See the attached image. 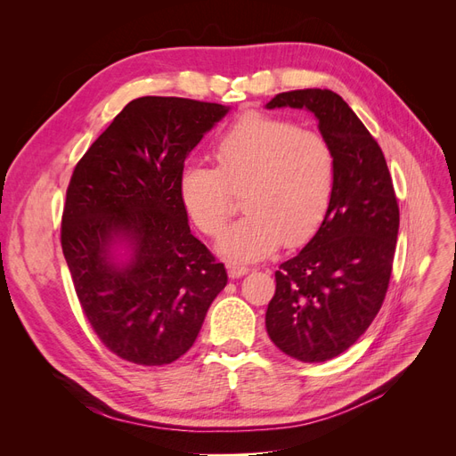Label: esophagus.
Here are the masks:
<instances>
[{
    "label": "esophagus",
    "mask_w": 456,
    "mask_h": 456,
    "mask_svg": "<svg viewBox=\"0 0 456 456\" xmlns=\"http://www.w3.org/2000/svg\"><path fill=\"white\" fill-rule=\"evenodd\" d=\"M228 268V275L232 280H238V278H241V275H245V273H249V266H243V265H236V262H230V265L226 266Z\"/></svg>",
    "instance_id": "esophagus-1"
}]
</instances>
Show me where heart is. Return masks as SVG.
<instances>
[{
    "mask_svg": "<svg viewBox=\"0 0 456 456\" xmlns=\"http://www.w3.org/2000/svg\"><path fill=\"white\" fill-rule=\"evenodd\" d=\"M216 169L188 163L178 176L183 207L201 232L216 236L230 216V190L247 213L220 236L230 260H256L283 241H308L327 215L335 188V154L323 134L295 123L247 114L215 148Z\"/></svg>",
    "mask_w": 456,
    "mask_h": 456,
    "instance_id": "b5f03b06",
    "label": "heart"
}]
</instances>
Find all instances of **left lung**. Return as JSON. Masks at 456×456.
I'll return each mask as SVG.
<instances>
[{"instance_id": "obj_1", "label": "left lung", "mask_w": 456, "mask_h": 456, "mask_svg": "<svg viewBox=\"0 0 456 456\" xmlns=\"http://www.w3.org/2000/svg\"><path fill=\"white\" fill-rule=\"evenodd\" d=\"M273 108L308 110L335 154V188L315 236L275 272L266 330L283 354L322 363L346 352L388 291L399 207L384 154L362 119L329 89L275 94Z\"/></svg>"}]
</instances>
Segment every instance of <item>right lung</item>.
Segmentation results:
<instances>
[{"label": "right lung", "mask_w": 456, "mask_h": 456, "mask_svg": "<svg viewBox=\"0 0 456 456\" xmlns=\"http://www.w3.org/2000/svg\"><path fill=\"white\" fill-rule=\"evenodd\" d=\"M228 106L131 101L76 165L61 243L79 305L104 346L167 365L196 342L226 268L191 236L178 176Z\"/></svg>", "instance_id": "add662e5"}]
</instances>
